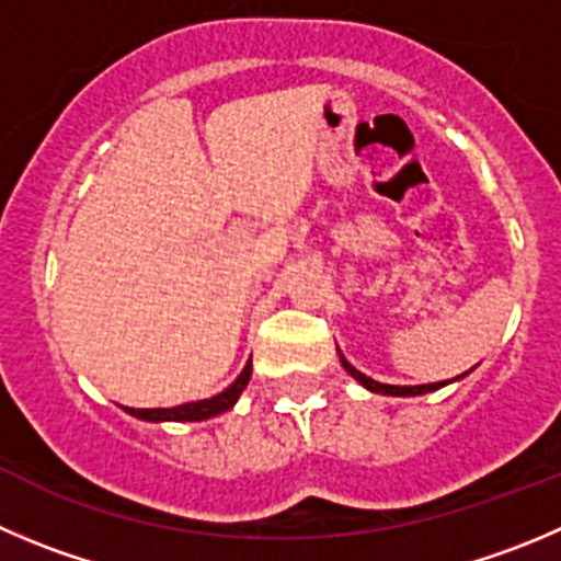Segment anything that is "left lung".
<instances>
[{
    "mask_svg": "<svg viewBox=\"0 0 561 561\" xmlns=\"http://www.w3.org/2000/svg\"><path fill=\"white\" fill-rule=\"evenodd\" d=\"M341 366H344V369L350 371V375L355 377L360 386L369 388L371 393H382V397H421V393L437 391V388H444V386H449V382H451V380H446V382H426V386H386V382H377V380H371V377H366L364 371H357L344 355H341ZM466 375H468V371H466ZM466 375H460V377H466Z\"/></svg>",
    "mask_w": 561,
    "mask_h": 561,
    "instance_id": "left-lung-1",
    "label": "left lung"
}]
</instances>
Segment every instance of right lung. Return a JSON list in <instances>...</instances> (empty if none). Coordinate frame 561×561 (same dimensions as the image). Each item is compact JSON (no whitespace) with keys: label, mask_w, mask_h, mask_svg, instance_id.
Returning a JSON list of instances; mask_svg holds the SVG:
<instances>
[{"label":"right lung","mask_w":561,"mask_h":561,"mask_svg":"<svg viewBox=\"0 0 561 561\" xmlns=\"http://www.w3.org/2000/svg\"><path fill=\"white\" fill-rule=\"evenodd\" d=\"M250 371H253V366L248 364L242 369V375H239L237 380L226 388V391L217 393V397H211V399L186 402V404H179V408H148V410L126 408V413L137 415V419H142V421H157V424H162V421H206V419H211V415L226 413V410H231L233 404H237L239 393H242L244 386H248Z\"/></svg>","instance_id":"right-lung-1"}]
</instances>
